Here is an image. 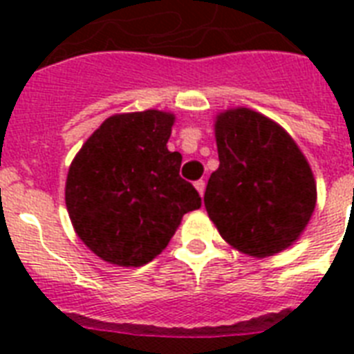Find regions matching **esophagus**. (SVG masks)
<instances>
[{
  "instance_id": "esophagus-1",
  "label": "esophagus",
  "mask_w": 354,
  "mask_h": 354,
  "mask_svg": "<svg viewBox=\"0 0 354 354\" xmlns=\"http://www.w3.org/2000/svg\"><path fill=\"white\" fill-rule=\"evenodd\" d=\"M194 187L198 191L200 196H204V191H205V182L204 180H198V182H194Z\"/></svg>"
}]
</instances>
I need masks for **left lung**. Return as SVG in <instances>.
Here are the masks:
<instances>
[{
    "mask_svg": "<svg viewBox=\"0 0 354 354\" xmlns=\"http://www.w3.org/2000/svg\"><path fill=\"white\" fill-rule=\"evenodd\" d=\"M221 165L204 204L221 236L239 252L270 257L299 239L316 207V182L290 133L250 108L215 121Z\"/></svg>",
    "mask_w": 354,
    "mask_h": 354,
    "instance_id": "8db88e82",
    "label": "left lung"
}]
</instances>
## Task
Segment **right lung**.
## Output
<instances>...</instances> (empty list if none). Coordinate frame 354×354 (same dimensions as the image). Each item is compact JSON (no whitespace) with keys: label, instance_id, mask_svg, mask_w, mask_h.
Masks as SVG:
<instances>
[{"label":"right lung","instance_id":"right-lung-1","mask_svg":"<svg viewBox=\"0 0 354 354\" xmlns=\"http://www.w3.org/2000/svg\"><path fill=\"white\" fill-rule=\"evenodd\" d=\"M174 113H115L86 139L66 180V207L79 239L118 266L160 255L182 216L202 198L180 176L182 154L167 149Z\"/></svg>","mask_w":354,"mask_h":354}]
</instances>
